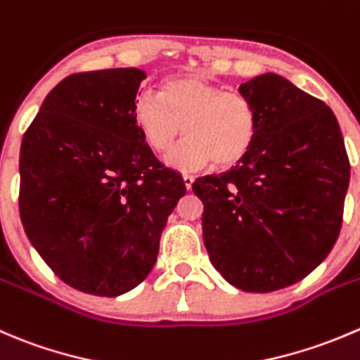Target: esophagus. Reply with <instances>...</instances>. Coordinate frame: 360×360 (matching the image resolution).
I'll use <instances>...</instances> for the list:
<instances>
[{
    "mask_svg": "<svg viewBox=\"0 0 360 360\" xmlns=\"http://www.w3.org/2000/svg\"><path fill=\"white\" fill-rule=\"evenodd\" d=\"M183 181H184V186H186V190H191V186H193V176H190V174H183Z\"/></svg>",
    "mask_w": 360,
    "mask_h": 360,
    "instance_id": "1",
    "label": "esophagus"
}]
</instances>
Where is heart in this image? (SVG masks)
<instances>
[{
	"instance_id": "heart-1",
	"label": "heart",
	"mask_w": 360,
	"mask_h": 360,
	"mask_svg": "<svg viewBox=\"0 0 360 360\" xmlns=\"http://www.w3.org/2000/svg\"><path fill=\"white\" fill-rule=\"evenodd\" d=\"M134 117L156 153L170 151L184 131L186 139L167 158L179 170L200 169L209 162L232 165L250 151L257 135L250 100L198 73L165 80L160 93H139Z\"/></svg>"
}]
</instances>
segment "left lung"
Instances as JSON below:
<instances>
[{
    "mask_svg": "<svg viewBox=\"0 0 360 360\" xmlns=\"http://www.w3.org/2000/svg\"><path fill=\"white\" fill-rule=\"evenodd\" d=\"M257 135L236 167L198 177L209 260L236 288L265 294L319 267L343 221L350 162L333 110L276 73L240 84Z\"/></svg>",
    "mask_w": 360,
    "mask_h": 360,
    "instance_id": "left-lung-1",
    "label": "left lung"
}]
</instances>
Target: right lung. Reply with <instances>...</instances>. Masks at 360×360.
Here are the masks:
<instances>
[{
    "instance_id": "obj_1",
    "label": "right lung",
    "mask_w": 360,
    "mask_h": 360,
    "mask_svg": "<svg viewBox=\"0 0 360 360\" xmlns=\"http://www.w3.org/2000/svg\"><path fill=\"white\" fill-rule=\"evenodd\" d=\"M146 73H73L45 96L20 144V221L59 280L116 297L155 267L167 218L186 193L134 117Z\"/></svg>"
}]
</instances>
